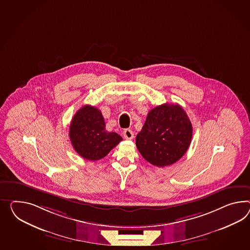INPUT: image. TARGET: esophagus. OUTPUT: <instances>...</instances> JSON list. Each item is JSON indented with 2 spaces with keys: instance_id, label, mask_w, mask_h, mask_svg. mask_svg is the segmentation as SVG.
I'll return each mask as SVG.
<instances>
[{
  "instance_id": "esophagus-1",
  "label": "esophagus",
  "mask_w": 250,
  "mask_h": 250,
  "mask_svg": "<svg viewBox=\"0 0 250 250\" xmlns=\"http://www.w3.org/2000/svg\"><path fill=\"white\" fill-rule=\"evenodd\" d=\"M123 136H124V138L127 139V140H131V139H133L134 134H133V131H132L131 129L126 128V129L123 130Z\"/></svg>"
}]
</instances>
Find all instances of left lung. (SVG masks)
Segmentation results:
<instances>
[{
	"label": "left lung",
	"mask_w": 250,
	"mask_h": 250,
	"mask_svg": "<svg viewBox=\"0 0 250 250\" xmlns=\"http://www.w3.org/2000/svg\"><path fill=\"white\" fill-rule=\"evenodd\" d=\"M192 124L179 104H162L151 109L136 146L154 166H169L187 152L192 139Z\"/></svg>",
	"instance_id": "obj_1"
}]
</instances>
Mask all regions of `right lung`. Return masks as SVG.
I'll return each mask as SVG.
<instances>
[{
	"label": "right lung",
	"instance_id": "obj_1",
	"mask_svg": "<svg viewBox=\"0 0 250 250\" xmlns=\"http://www.w3.org/2000/svg\"><path fill=\"white\" fill-rule=\"evenodd\" d=\"M69 135L75 151L93 161L107 156L122 141L120 135L106 130L101 110L90 105H85L73 116Z\"/></svg>",
	"mask_w": 250,
	"mask_h": 250
}]
</instances>
